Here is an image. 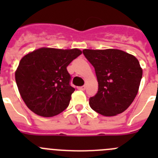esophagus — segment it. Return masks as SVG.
<instances>
[{"label": "esophagus", "mask_w": 158, "mask_h": 158, "mask_svg": "<svg viewBox=\"0 0 158 158\" xmlns=\"http://www.w3.org/2000/svg\"><path fill=\"white\" fill-rule=\"evenodd\" d=\"M79 90H81V91H84L85 89V86H81V87H78L77 88Z\"/></svg>", "instance_id": "1"}]
</instances>
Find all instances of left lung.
Segmentation results:
<instances>
[{"label":"left lung","mask_w":158,"mask_h":158,"mask_svg":"<svg viewBox=\"0 0 158 158\" xmlns=\"http://www.w3.org/2000/svg\"><path fill=\"white\" fill-rule=\"evenodd\" d=\"M83 54L95 68L98 81V92L89 99L92 109L104 116L126 111L140 85L142 69L139 60L118 49H85Z\"/></svg>","instance_id":"1"}]
</instances>
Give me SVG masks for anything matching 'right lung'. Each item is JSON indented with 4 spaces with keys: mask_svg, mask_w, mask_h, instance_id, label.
Here are the masks:
<instances>
[{
    "mask_svg": "<svg viewBox=\"0 0 158 158\" xmlns=\"http://www.w3.org/2000/svg\"><path fill=\"white\" fill-rule=\"evenodd\" d=\"M79 49L41 47L23 57L15 72L18 90L29 109L43 117H52L68 106L74 88L66 69L81 54Z\"/></svg>",
    "mask_w": 158,
    "mask_h": 158,
    "instance_id": "obj_1",
    "label": "right lung"
}]
</instances>
